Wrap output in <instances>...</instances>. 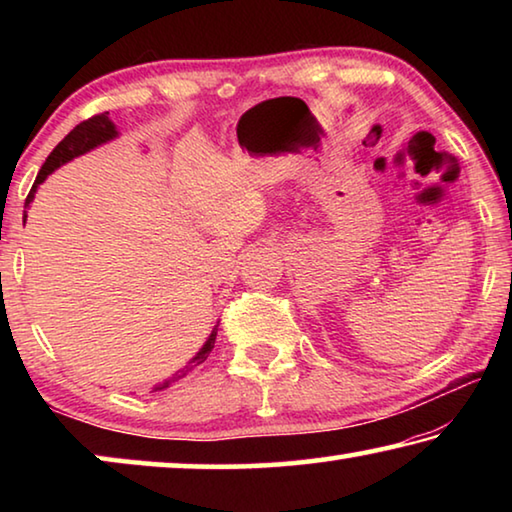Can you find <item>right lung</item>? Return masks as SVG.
<instances>
[{"instance_id":"add662e5","label":"right lung","mask_w":512,"mask_h":512,"mask_svg":"<svg viewBox=\"0 0 512 512\" xmlns=\"http://www.w3.org/2000/svg\"><path fill=\"white\" fill-rule=\"evenodd\" d=\"M117 135H119V133H117V126L112 124V119L108 117V112H103V115H94V117H90L88 121H81V124L76 126L74 131H69L65 140L58 142L56 149L49 153V158L45 160V164H42V169H40V173H38L36 183H33L31 192H29V196H27V205L33 201V198H36L38 185L45 183V178L49 176V173H54L58 167H63L65 162L79 158V155L88 153V151H92V149H97V146L106 144V142H110V140H115ZM24 221H27V214H24ZM214 339H216V325H214V329H212V334L207 336V341L203 343V348L196 352V357L189 359L187 366H185L183 370H178L176 375L169 377V379H164L162 384H158V386H153L151 393L164 391V388H169V386L173 384V381L183 379V377L189 375V372H192L196 366H201V363L207 359V354H210L212 348H214Z\"/></svg>"}]
</instances>
